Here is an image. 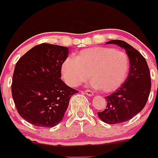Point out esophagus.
Instances as JSON below:
<instances>
[{"instance_id":"obj_1","label":"esophagus","mask_w":158,"mask_h":158,"mask_svg":"<svg viewBox=\"0 0 158 158\" xmlns=\"http://www.w3.org/2000/svg\"><path fill=\"white\" fill-rule=\"evenodd\" d=\"M84 92L85 93V95H88V96H93L94 95V92L92 91L89 90V89H86V90L84 91Z\"/></svg>"}]
</instances>
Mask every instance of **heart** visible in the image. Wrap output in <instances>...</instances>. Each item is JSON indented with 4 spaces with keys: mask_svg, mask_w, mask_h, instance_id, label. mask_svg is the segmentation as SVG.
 <instances>
[{
    "mask_svg": "<svg viewBox=\"0 0 158 158\" xmlns=\"http://www.w3.org/2000/svg\"><path fill=\"white\" fill-rule=\"evenodd\" d=\"M130 62L125 52L110 47H92L80 51L75 58L69 56L61 66L65 82L72 87L85 82L91 75L90 85L111 92L120 88L126 80Z\"/></svg>",
    "mask_w": 158,
    "mask_h": 158,
    "instance_id": "1",
    "label": "heart"
}]
</instances>
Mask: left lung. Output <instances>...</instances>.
Segmentation results:
<instances>
[{"mask_svg": "<svg viewBox=\"0 0 158 158\" xmlns=\"http://www.w3.org/2000/svg\"><path fill=\"white\" fill-rule=\"evenodd\" d=\"M125 49L130 62L128 76L123 85L106 97V109L98 112V117L107 124H119L130 120L139 113L147 103L151 82L150 70L144 57L123 40H110Z\"/></svg>", "mask_w": 158, "mask_h": 158, "instance_id": "8db88e82", "label": "left lung"}]
</instances>
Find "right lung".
I'll return each instance as SVG.
<instances>
[{"label": "right lung", "instance_id": "add662e5", "mask_svg": "<svg viewBox=\"0 0 158 158\" xmlns=\"http://www.w3.org/2000/svg\"><path fill=\"white\" fill-rule=\"evenodd\" d=\"M68 53V47L42 44L16 63L12 96L19 114L32 125L56 126L63 118L70 98L79 92L60 79L62 63Z\"/></svg>", "mask_w": 158, "mask_h": 158}]
</instances>
